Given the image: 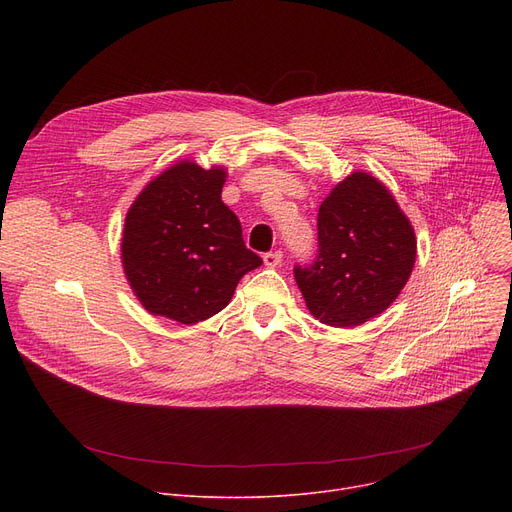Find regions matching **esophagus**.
I'll return each mask as SVG.
<instances>
[{"mask_svg":"<svg viewBox=\"0 0 512 512\" xmlns=\"http://www.w3.org/2000/svg\"><path fill=\"white\" fill-rule=\"evenodd\" d=\"M263 263L267 267H278L282 263V253L280 251H272V253H265L263 255Z\"/></svg>","mask_w":512,"mask_h":512,"instance_id":"esophagus-1","label":"esophagus"}]
</instances>
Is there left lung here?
I'll list each match as a JSON object with an SVG mask.
<instances>
[{"label": "left lung", "mask_w": 512, "mask_h": 512, "mask_svg": "<svg viewBox=\"0 0 512 512\" xmlns=\"http://www.w3.org/2000/svg\"><path fill=\"white\" fill-rule=\"evenodd\" d=\"M319 253L294 267L315 319L355 328L384 313L411 278L417 238L392 193L369 172H353L319 205Z\"/></svg>", "instance_id": "left-lung-1"}]
</instances>
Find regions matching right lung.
<instances>
[{
	"mask_svg": "<svg viewBox=\"0 0 512 512\" xmlns=\"http://www.w3.org/2000/svg\"><path fill=\"white\" fill-rule=\"evenodd\" d=\"M228 172L182 159L132 201L120 242L124 276L151 313L184 326L220 313L240 278L263 263L222 201Z\"/></svg>",
	"mask_w": 512,
	"mask_h": 512,
	"instance_id": "add662e5",
	"label": "right lung"
}]
</instances>
